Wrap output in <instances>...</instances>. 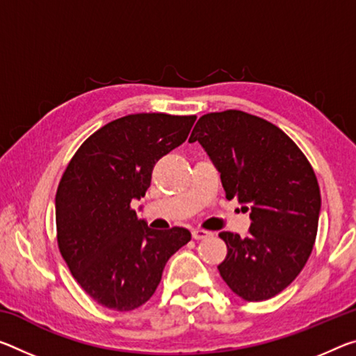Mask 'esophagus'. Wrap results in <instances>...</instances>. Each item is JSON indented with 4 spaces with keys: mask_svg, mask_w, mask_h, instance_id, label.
Masks as SVG:
<instances>
[{
    "mask_svg": "<svg viewBox=\"0 0 356 356\" xmlns=\"http://www.w3.org/2000/svg\"><path fill=\"white\" fill-rule=\"evenodd\" d=\"M191 236H193V239L200 241V239H206L207 236H211V233H209V231H206V229H200V228H196V229L191 231Z\"/></svg>",
    "mask_w": 356,
    "mask_h": 356,
    "instance_id": "34e87169",
    "label": "esophagus"
}]
</instances>
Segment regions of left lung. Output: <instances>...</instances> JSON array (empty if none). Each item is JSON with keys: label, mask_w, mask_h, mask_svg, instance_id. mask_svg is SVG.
Instances as JSON below:
<instances>
[{"label": "left lung", "mask_w": 356, "mask_h": 356, "mask_svg": "<svg viewBox=\"0 0 356 356\" xmlns=\"http://www.w3.org/2000/svg\"><path fill=\"white\" fill-rule=\"evenodd\" d=\"M195 140L220 172L227 198L250 211L247 238L218 234L228 247L220 275L242 300H269L312 252L321 207L314 169L280 128L242 111L202 115L188 143Z\"/></svg>", "instance_id": "left-lung-1"}]
</instances>
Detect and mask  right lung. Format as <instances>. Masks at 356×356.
Here are the masks:
<instances>
[{"mask_svg": "<svg viewBox=\"0 0 356 356\" xmlns=\"http://www.w3.org/2000/svg\"><path fill=\"white\" fill-rule=\"evenodd\" d=\"M196 115L133 114L107 123L67 165L55 196L56 239L79 285L101 306L147 302L188 229H152L131 207L163 155L188 138Z\"/></svg>", "mask_w": 356, "mask_h": 356, "instance_id": "right-lung-1", "label": "right lung"}]
</instances>
